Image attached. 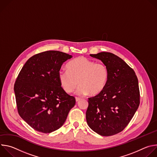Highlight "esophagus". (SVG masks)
Wrapping results in <instances>:
<instances>
[{"label":"esophagus","mask_w":157,"mask_h":157,"mask_svg":"<svg viewBox=\"0 0 157 157\" xmlns=\"http://www.w3.org/2000/svg\"><path fill=\"white\" fill-rule=\"evenodd\" d=\"M81 99L79 98H78V97H76V102H78Z\"/></svg>","instance_id":"obj_1"}]
</instances>
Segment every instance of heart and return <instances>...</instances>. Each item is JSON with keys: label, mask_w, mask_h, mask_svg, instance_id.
I'll use <instances>...</instances> for the list:
<instances>
[{"label": "heart", "mask_w": 157, "mask_h": 157, "mask_svg": "<svg viewBox=\"0 0 157 157\" xmlns=\"http://www.w3.org/2000/svg\"><path fill=\"white\" fill-rule=\"evenodd\" d=\"M67 71L61 70L58 79L61 87L66 93H71L76 86L78 95L96 96L105 88L109 79V71L104 63L95 61L84 56L78 57L67 64Z\"/></svg>", "instance_id": "heart-1"}]
</instances>
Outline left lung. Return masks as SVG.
Instances as JSON below:
<instances>
[{"label": "left lung", "instance_id": "1", "mask_svg": "<svg viewBox=\"0 0 157 157\" xmlns=\"http://www.w3.org/2000/svg\"><path fill=\"white\" fill-rule=\"evenodd\" d=\"M90 56L107 66L109 79L101 93L88 99L86 121L99 135L113 136L126 127L139 106L138 79L133 69L113 53L101 52Z\"/></svg>", "mask_w": 157, "mask_h": 157}]
</instances>
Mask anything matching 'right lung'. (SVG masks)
Segmentation results:
<instances>
[{
	"label": "right lung",
	"mask_w": 157,
	"mask_h": 157,
	"mask_svg": "<svg viewBox=\"0 0 157 157\" xmlns=\"http://www.w3.org/2000/svg\"><path fill=\"white\" fill-rule=\"evenodd\" d=\"M73 56L59 51H47L30 58L14 84L18 113L30 127L47 133L64 123L76 99L61 86L58 73Z\"/></svg>",
	"instance_id": "right-lung-1"
}]
</instances>
